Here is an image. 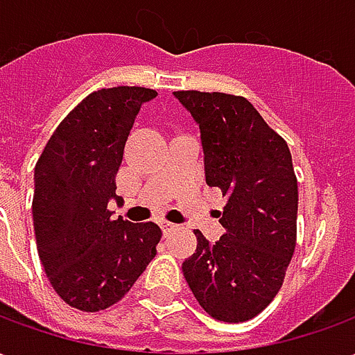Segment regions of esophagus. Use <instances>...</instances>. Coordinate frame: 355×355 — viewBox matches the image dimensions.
Segmentation results:
<instances>
[{"label": "esophagus", "mask_w": 355, "mask_h": 355, "mask_svg": "<svg viewBox=\"0 0 355 355\" xmlns=\"http://www.w3.org/2000/svg\"><path fill=\"white\" fill-rule=\"evenodd\" d=\"M162 230L165 236H169V234H173V232L178 230V226L173 223H162Z\"/></svg>", "instance_id": "34e87169"}]
</instances>
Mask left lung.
I'll return each instance as SVG.
<instances>
[{
  "label": "left lung",
  "mask_w": 355,
  "mask_h": 355,
  "mask_svg": "<svg viewBox=\"0 0 355 355\" xmlns=\"http://www.w3.org/2000/svg\"><path fill=\"white\" fill-rule=\"evenodd\" d=\"M200 125L205 180L228 203L224 234L211 243L196 230L182 262L193 297L218 321L254 318L282 289L297 245L298 184L287 142L243 96L175 91Z\"/></svg>",
  "instance_id": "8db88e82"
}]
</instances>
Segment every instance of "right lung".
<instances>
[{"instance_id": "obj_1", "label": "right lung", "mask_w": 355, "mask_h": 355, "mask_svg": "<svg viewBox=\"0 0 355 355\" xmlns=\"http://www.w3.org/2000/svg\"><path fill=\"white\" fill-rule=\"evenodd\" d=\"M146 87L94 91L60 121L34 173L35 241L43 270L66 304L101 312L131 291L155 257L162 228L112 218L110 200L123 159L125 140Z\"/></svg>"}]
</instances>
